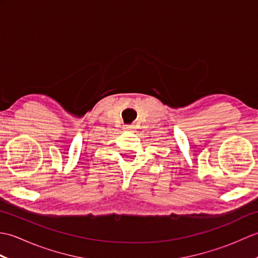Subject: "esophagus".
Instances as JSON below:
<instances>
[{
    "instance_id": "1",
    "label": "esophagus",
    "mask_w": 258,
    "mask_h": 258,
    "mask_svg": "<svg viewBox=\"0 0 258 258\" xmlns=\"http://www.w3.org/2000/svg\"><path fill=\"white\" fill-rule=\"evenodd\" d=\"M135 128L134 125H125L124 126V130L125 131H133Z\"/></svg>"
}]
</instances>
